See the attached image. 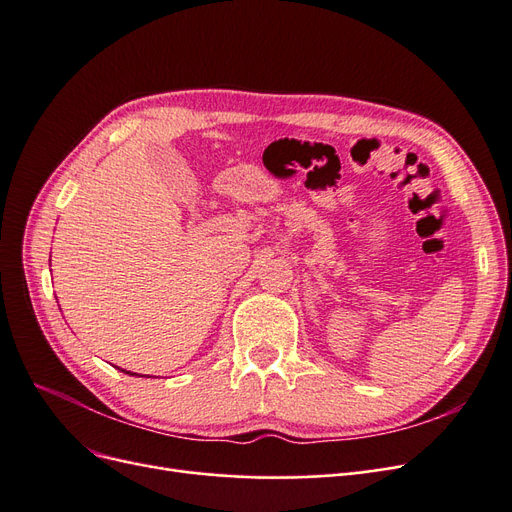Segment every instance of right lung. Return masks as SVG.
Instances as JSON below:
<instances>
[{
    "instance_id": "obj_1",
    "label": "right lung",
    "mask_w": 512,
    "mask_h": 512,
    "mask_svg": "<svg viewBox=\"0 0 512 512\" xmlns=\"http://www.w3.org/2000/svg\"><path fill=\"white\" fill-rule=\"evenodd\" d=\"M117 367V365H115ZM119 371H123V374H130V376H141V374H132V371H126V369H121V367H117Z\"/></svg>"
}]
</instances>
